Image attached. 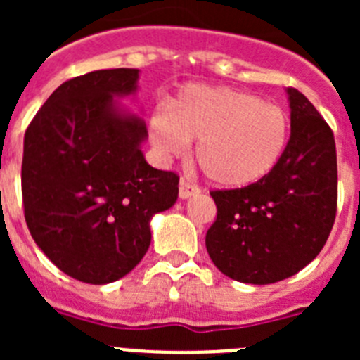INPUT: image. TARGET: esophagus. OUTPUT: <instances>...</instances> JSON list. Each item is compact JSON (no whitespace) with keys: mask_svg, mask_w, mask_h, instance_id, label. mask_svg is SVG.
I'll use <instances>...</instances> for the list:
<instances>
[{"mask_svg":"<svg viewBox=\"0 0 360 360\" xmlns=\"http://www.w3.org/2000/svg\"><path fill=\"white\" fill-rule=\"evenodd\" d=\"M178 193H180V198H189V196H195L200 193V187L191 184L189 180L182 178L180 180V187H178Z\"/></svg>","mask_w":360,"mask_h":360,"instance_id":"esophagus-1","label":"esophagus"}]
</instances>
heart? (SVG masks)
Listing matches in <instances>:
<instances>
[{
    "mask_svg": "<svg viewBox=\"0 0 360 360\" xmlns=\"http://www.w3.org/2000/svg\"><path fill=\"white\" fill-rule=\"evenodd\" d=\"M290 119L279 104L227 86H184L149 119V139L164 158H195L219 187L238 189L269 176L285 155Z\"/></svg>",
    "mask_w": 360,
    "mask_h": 360,
    "instance_id": "obj_1",
    "label": "heart"
}]
</instances>
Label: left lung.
I'll return each mask as SVG.
<instances>
[{"instance_id": "8db88e82", "label": "left lung", "mask_w": 360, "mask_h": 360, "mask_svg": "<svg viewBox=\"0 0 360 360\" xmlns=\"http://www.w3.org/2000/svg\"><path fill=\"white\" fill-rule=\"evenodd\" d=\"M290 139L266 178L211 191L216 219L205 236L212 263L241 283L269 285L297 274L324 247L337 212L333 131L295 88Z\"/></svg>"}]
</instances>
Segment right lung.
I'll return each mask as SVG.
<instances>
[{
  "label": "right lung",
  "mask_w": 360,
  "mask_h": 360,
  "mask_svg": "<svg viewBox=\"0 0 360 360\" xmlns=\"http://www.w3.org/2000/svg\"><path fill=\"white\" fill-rule=\"evenodd\" d=\"M139 70H97L63 82L25 131L21 193L28 231L50 262L82 283L131 272L151 243L149 219L178 198V174L141 151L146 122L115 98Z\"/></svg>",
  "instance_id": "1"
}]
</instances>
